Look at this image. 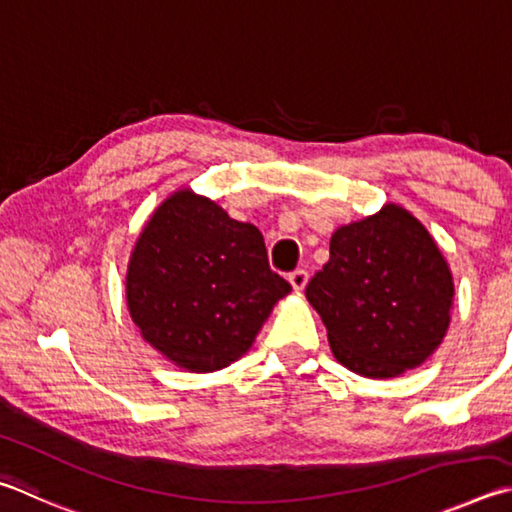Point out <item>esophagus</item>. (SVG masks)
I'll list each match as a JSON object with an SVG mask.
<instances>
[{
    "label": "esophagus",
    "mask_w": 512,
    "mask_h": 512,
    "mask_svg": "<svg viewBox=\"0 0 512 512\" xmlns=\"http://www.w3.org/2000/svg\"><path fill=\"white\" fill-rule=\"evenodd\" d=\"M290 283H292L294 292H301V290L308 285V272H306V270L292 272V274H290Z\"/></svg>",
    "instance_id": "1"
}]
</instances>
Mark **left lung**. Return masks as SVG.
<instances>
[{"label": "left lung", "instance_id": "8db88e82", "mask_svg": "<svg viewBox=\"0 0 512 512\" xmlns=\"http://www.w3.org/2000/svg\"><path fill=\"white\" fill-rule=\"evenodd\" d=\"M306 299L339 364L362 378L389 380L441 346L454 279L425 224L387 202L333 233L330 261L312 276Z\"/></svg>", "mask_w": 512, "mask_h": 512}]
</instances>
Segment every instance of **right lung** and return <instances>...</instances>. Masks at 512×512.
Instances as JSON below:
<instances>
[{"mask_svg": "<svg viewBox=\"0 0 512 512\" xmlns=\"http://www.w3.org/2000/svg\"><path fill=\"white\" fill-rule=\"evenodd\" d=\"M290 290L270 270L263 233L191 188L170 193L150 215L125 274L141 337L188 373L240 360Z\"/></svg>", "mask_w": 512, "mask_h": 512, "instance_id": "right-lung-1", "label": "right lung"}]
</instances>
